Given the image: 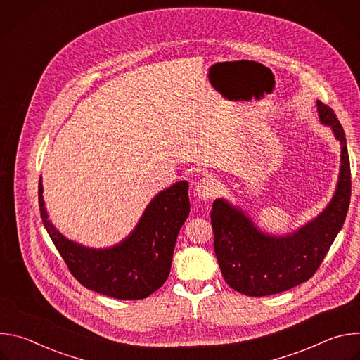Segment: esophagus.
Segmentation results:
<instances>
[{
    "instance_id": "esophagus-1",
    "label": "esophagus",
    "mask_w": 360,
    "mask_h": 360,
    "mask_svg": "<svg viewBox=\"0 0 360 360\" xmlns=\"http://www.w3.org/2000/svg\"><path fill=\"white\" fill-rule=\"evenodd\" d=\"M217 189H218L217 182L208 176L200 178L195 186V192L200 199H210L211 196H214L217 193Z\"/></svg>"
}]
</instances>
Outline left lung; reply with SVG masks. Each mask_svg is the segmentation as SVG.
<instances>
[{"label": "left lung", "mask_w": 360, "mask_h": 360, "mask_svg": "<svg viewBox=\"0 0 360 360\" xmlns=\"http://www.w3.org/2000/svg\"><path fill=\"white\" fill-rule=\"evenodd\" d=\"M322 124L332 128L342 148L338 189L328 208L312 222L286 236L262 233L224 199L212 205L214 248L226 283L248 296L285 292L309 281L339 233L350 203V162L345 131L335 111L318 101Z\"/></svg>", "instance_id": "1"}]
</instances>
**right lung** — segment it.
<instances>
[{
  "label": "right lung",
  "mask_w": 360,
  "mask_h": 360,
  "mask_svg": "<svg viewBox=\"0 0 360 360\" xmlns=\"http://www.w3.org/2000/svg\"><path fill=\"white\" fill-rule=\"evenodd\" d=\"M42 224L72 276L85 288L121 300L143 299L168 279L178 232L189 215L188 182L150 200L135 231L110 249H89L65 239L48 221L38 185Z\"/></svg>",
  "instance_id": "obj_1"
}]
</instances>
